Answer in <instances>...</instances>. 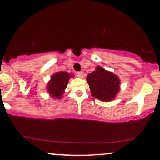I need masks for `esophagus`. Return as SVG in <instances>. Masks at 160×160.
I'll return each mask as SVG.
<instances>
[{
  "label": "esophagus",
  "mask_w": 160,
  "mask_h": 160,
  "mask_svg": "<svg viewBox=\"0 0 160 160\" xmlns=\"http://www.w3.org/2000/svg\"><path fill=\"white\" fill-rule=\"evenodd\" d=\"M77 76L79 77V78H83V72H77Z\"/></svg>",
  "instance_id": "1"
}]
</instances>
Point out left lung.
Listing matches in <instances>:
<instances>
[{
    "instance_id": "left-lung-1",
    "label": "left lung",
    "mask_w": 160,
    "mask_h": 160,
    "mask_svg": "<svg viewBox=\"0 0 160 160\" xmlns=\"http://www.w3.org/2000/svg\"><path fill=\"white\" fill-rule=\"evenodd\" d=\"M92 97L101 101H112L120 90V78L114 72L98 66L87 77Z\"/></svg>"
}]
</instances>
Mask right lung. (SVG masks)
I'll return each mask as SVG.
<instances>
[{
    "label": "right lung",
    "instance_id": "obj_1",
    "mask_svg": "<svg viewBox=\"0 0 160 160\" xmlns=\"http://www.w3.org/2000/svg\"><path fill=\"white\" fill-rule=\"evenodd\" d=\"M72 77V74L65 71H59L52 74L46 86V89L50 97L53 99H61L68 85L69 80Z\"/></svg>",
    "mask_w": 160,
    "mask_h": 160
}]
</instances>
